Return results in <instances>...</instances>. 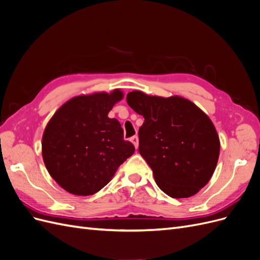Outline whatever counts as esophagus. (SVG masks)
<instances>
[{
    "mask_svg": "<svg viewBox=\"0 0 260 260\" xmlns=\"http://www.w3.org/2000/svg\"><path fill=\"white\" fill-rule=\"evenodd\" d=\"M130 141L133 143V145L136 146V148H138V146H139V137H138V136H133V137L130 139Z\"/></svg>",
    "mask_w": 260,
    "mask_h": 260,
    "instance_id": "34e87169",
    "label": "esophagus"
}]
</instances>
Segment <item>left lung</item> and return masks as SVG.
Masks as SVG:
<instances>
[{
	"instance_id": "obj_1",
	"label": "left lung",
	"mask_w": 260,
	"mask_h": 260,
	"mask_svg": "<svg viewBox=\"0 0 260 260\" xmlns=\"http://www.w3.org/2000/svg\"><path fill=\"white\" fill-rule=\"evenodd\" d=\"M127 103L144 117L139 129V152L160 190L174 199L198 193L214 174L220 152L209 117L180 96L132 91L127 94Z\"/></svg>"
}]
</instances>
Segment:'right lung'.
<instances>
[{"mask_svg":"<svg viewBox=\"0 0 260 260\" xmlns=\"http://www.w3.org/2000/svg\"><path fill=\"white\" fill-rule=\"evenodd\" d=\"M123 93L79 95L60 106L46 124L42 156L51 177L75 195H92L103 188L118 167L135 153L123 140L121 124L108 113Z\"/></svg>","mask_w":260,"mask_h":260,"instance_id":"obj_1","label":"right lung"}]
</instances>
